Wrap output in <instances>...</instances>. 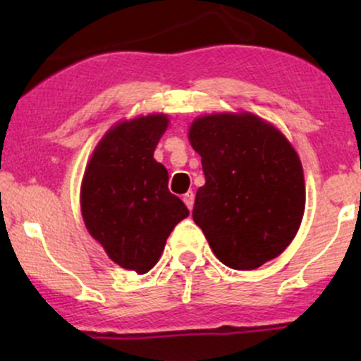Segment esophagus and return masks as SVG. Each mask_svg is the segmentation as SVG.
Returning a JSON list of instances; mask_svg holds the SVG:
<instances>
[{"label": "esophagus", "mask_w": 361, "mask_h": 361, "mask_svg": "<svg viewBox=\"0 0 361 361\" xmlns=\"http://www.w3.org/2000/svg\"><path fill=\"white\" fill-rule=\"evenodd\" d=\"M183 202H185V205L188 207L190 210H192L193 209V204H195V193L193 192H186L183 195Z\"/></svg>", "instance_id": "obj_1"}]
</instances>
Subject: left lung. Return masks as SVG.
Masks as SVG:
<instances>
[{"instance_id":"left-lung-1","label":"left lung","mask_w":361,"mask_h":361,"mask_svg":"<svg viewBox=\"0 0 361 361\" xmlns=\"http://www.w3.org/2000/svg\"><path fill=\"white\" fill-rule=\"evenodd\" d=\"M188 139L205 175L192 215L214 255L233 270L281 255L305 209L304 171L287 137L243 111L195 118Z\"/></svg>"}]
</instances>
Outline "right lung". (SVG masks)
Masks as SVG:
<instances>
[{
  "label": "right lung",
  "mask_w": 361,
  "mask_h": 361,
  "mask_svg": "<svg viewBox=\"0 0 361 361\" xmlns=\"http://www.w3.org/2000/svg\"><path fill=\"white\" fill-rule=\"evenodd\" d=\"M168 117L152 114L111 127L91 154L81 183L88 233L118 267L139 275L159 259L168 235L188 209L168 190L154 149Z\"/></svg>",
  "instance_id": "1"
}]
</instances>
